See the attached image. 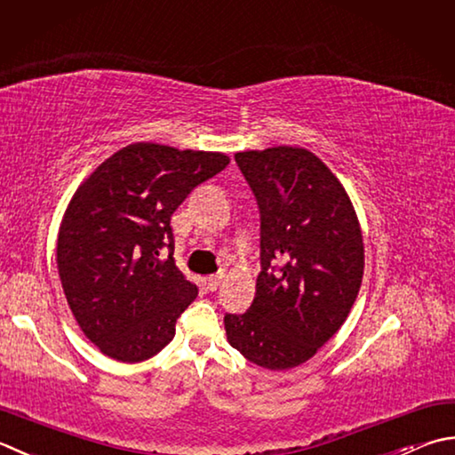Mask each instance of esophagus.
<instances>
[{"label":"esophagus","mask_w":455,"mask_h":455,"mask_svg":"<svg viewBox=\"0 0 455 455\" xmlns=\"http://www.w3.org/2000/svg\"><path fill=\"white\" fill-rule=\"evenodd\" d=\"M220 280H222V275H220V274L209 275V278H207V288H209L211 291H217V288L220 286Z\"/></svg>","instance_id":"1"}]
</instances>
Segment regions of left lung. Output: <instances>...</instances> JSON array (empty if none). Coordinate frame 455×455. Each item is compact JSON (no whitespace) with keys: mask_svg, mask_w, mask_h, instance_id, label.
I'll return each mask as SVG.
<instances>
[{"mask_svg":"<svg viewBox=\"0 0 455 455\" xmlns=\"http://www.w3.org/2000/svg\"><path fill=\"white\" fill-rule=\"evenodd\" d=\"M260 211V274L252 306L225 314L228 343L270 371L314 357L357 299L364 251L343 185L304 148L235 156Z\"/></svg>","mask_w":455,"mask_h":455,"instance_id":"1","label":"left lung"}]
</instances>
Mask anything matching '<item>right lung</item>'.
Returning a JSON list of instances; mask_svg holds the SVG:
<instances>
[{"label": "right lung", "mask_w": 455, "mask_h": 455, "mask_svg": "<svg viewBox=\"0 0 455 455\" xmlns=\"http://www.w3.org/2000/svg\"><path fill=\"white\" fill-rule=\"evenodd\" d=\"M228 162L140 141L76 189L59 230V275L80 329L104 355L138 363L173 339L199 290L175 266L172 215Z\"/></svg>", "instance_id": "right-lung-1"}]
</instances>
